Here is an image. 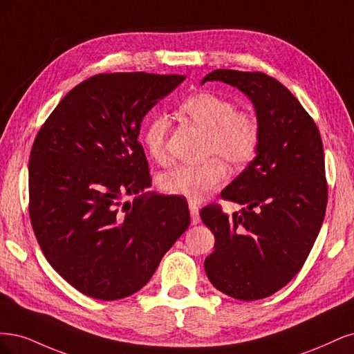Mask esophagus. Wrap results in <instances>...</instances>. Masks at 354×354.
<instances>
[{
    "label": "esophagus",
    "mask_w": 354,
    "mask_h": 354,
    "mask_svg": "<svg viewBox=\"0 0 354 354\" xmlns=\"http://www.w3.org/2000/svg\"><path fill=\"white\" fill-rule=\"evenodd\" d=\"M189 214H191V223H192V225L200 223L198 207L196 206V204H189Z\"/></svg>",
    "instance_id": "34e87169"
}]
</instances>
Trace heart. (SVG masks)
Returning <instances> with one entry per match:
<instances>
[{
	"instance_id": "heart-1",
	"label": "heart",
	"mask_w": 354,
	"mask_h": 354,
	"mask_svg": "<svg viewBox=\"0 0 354 354\" xmlns=\"http://www.w3.org/2000/svg\"><path fill=\"white\" fill-rule=\"evenodd\" d=\"M179 109L182 115L206 131L203 157L207 160L169 170L160 176L158 185L170 196L198 203L223 182L226 169L222 162L239 167L253 160L260 145V124L253 115L236 110L231 100L213 93L194 94L182 101ZM167 136L169 122L165 116L156 115L144 123L142 145L158 165L169 162Z\"/></svg>"
}]
</instances>
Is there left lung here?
<instances>
[{
	"label": "left lung",
	"instance_id": "left-lung-1",
	"mask_svg": "<svg viewBox=\"0 0 354 354\" xmlns=\"http://www.w3.org/2000/svg\"><path fill=\"white\" fill-rule=\"evenodd\" d=\"M209 81L230 84L252 100L260 145L221 192L244 209L227 216L209 204L200 212L216 238L204 269L226 295L265 299L297 275L321 231L328 201L321 133L299 100L266 73L218 69L201 85Z\"/></svg>",
	"mask_w": 354,
	"mask_h": 354
}]
</instances>
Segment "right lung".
<instances>
[{
	"label": "right lung",
	"mask_w": 354,
	"mask_h": 354,
	"mask_svg": "<svg viewBox=\"0 0 354 354\" xmlns=\"http://www.w3.org/2000/svg\"><path fill=\"white\" fill-rule=\"evenodd\" d=\"M182 75L101 73L75 86L41 127L29 160V216L45 259L93 299L150 281L189 226L188 204L151 187L141 122Z\"/></svg>",
	"instance_id": "1"
}]
</instances>
